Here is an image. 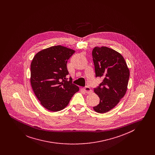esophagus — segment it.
Returning a JSON list of instances; mask_svg holds the SVG:
<instances>
[{
  "mask_svg": "<svg viewBox=\"0 0 155 155\" xmlns=\"http://www.w3.org/2000/svg\"><path fill=\"white\" fill-rule=\"evenodd\" d=\"M84 91L85 93H87V94H91V93L92 92L91 89L90 88V87H88V86L85 87L84 88Z\"/></svg>",
  "mask_w": 155,
  "mask_h": 155,
  "instance_id": "34e87169",
  "label": "esophagus"
}]
</instances>
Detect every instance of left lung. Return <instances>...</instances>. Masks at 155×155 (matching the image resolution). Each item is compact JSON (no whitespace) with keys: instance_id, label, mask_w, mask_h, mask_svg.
<instances>
[{"instance_id":"obj_1","label":"left lung","mask_w":155,"mask_h":155,"mask_svg":"<svg viewBox=\"0 0 155 155\" xmlns=\"http://www.w3.org/2000/svg\"><path fill=\"white\" fill-rule=\"evenodd\" d=\"M96 77L103 81L94 92L100 98L94 110L104 113L114 108L125 95L130 70L122 55L107 47H95L92 51Z\"/></svg>"}]
</instances>
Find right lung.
Wrapping results in <instances>:
<instances>
[{"label": "right lung", "mask_w": 155, "mask_h": 155, "mask_svg": "<svg viewBox=\"0 0 155 155\" xmlns=\"http://www.w3.org/2000/svg\"><path fill=\"white\" fill-rule=\"evenodd\" d=\"M75 51L66 47L54 46L37 53L31 64L30 82L33 91L46 109L58 111L64 109L78 86L67 81V63Z\"/></svg>", "instance_id": "right-lung-1"}]
</instances>
